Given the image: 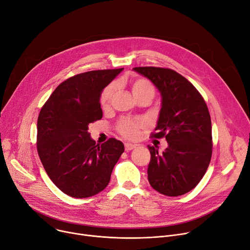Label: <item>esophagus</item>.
I'll list each match as a JSON object with an SVG mask.
<instances>
[{"label":"esophagus","instance_id":"obj_1","mask_svg":"<svg viewBox=\"0 0 250 250\" xmlns=\"http://www.w3.org/2000/svg\"><path fill=\"white\" fill-rule=\"evenodd\" d=\"M137 145H134V144H130V143H126L125 144V151L128 152V151H131V149L136 148Z\"/></svg>","mask_w":250,"mask_h":250}]
</instances>
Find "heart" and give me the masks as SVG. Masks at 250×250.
<instances>
[{
    "label": "heart",
    "instance_id": "1",
    "mask_svg": "<svg viewBox=\"0 0 250 250\" xmlns=\"http://www.w3.org/2000/svg\"><path fill=\"white\" fill-rule=\"evenodd\" d=\"M115 89H116V87L114 84H111L104 89V91L103 92L102 97H101V104H102L103 107L105 108L110 104L111 99L115 92ZM131 91L135 97H138L145 93H153L154 94V86L152 85V83L148 80L144 79V78H139V79H136L132 81ZM141 125H142V123L134 122L130 120H123L119 124L118 128L123 136L132 139V138H136L138 136L139 127Z\"/></svg>",
    "mask_w": 250,
    "mask_h": 250
}]
</instances>
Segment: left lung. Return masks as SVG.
Masks as SVG:
<instances>
[{
  "label": "left lung",
  "mask_w": 250,
  "mask_h": 250,
  "mask_svg": "<svg viewBox=\"0 0 250 250\" xmlns=\"http://www.w3.org/2000/svg\"><path fill=\"white\" fill-rule=\"evenodd\" d=\"M159 90L162 104L155 138H166L163 153L148 146L147 179L166 196L184 195L205 175L212 155V127L201 94L184 76L168 68L135 67Z\"/></svg>",
  "instance_id": "left-lung-1"
}]
</instances>
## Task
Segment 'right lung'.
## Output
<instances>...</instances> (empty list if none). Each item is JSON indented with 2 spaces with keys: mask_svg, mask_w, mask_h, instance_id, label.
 Wrapping results in <instances>:
<instances>
[{
  "mask_svg": "<svg viewBox=\"0 0 250 250\" xmlns=\"http://www.w3.org/2000/svg\"><path fill=\"white\" fill-rule=\"evenodd\" d=\"M124 68L77 74L57 86L37 122V149L43 167L63 193L87 198L109 183L114 165L125 151L115 139L99 145L88 125L103 118L101 96Z\"/></svg>",
  "mask_w": 250,
  "mask_h": 250,
  "instance_id": "add662e5",
  "label": "right lung"
}]
</instances>
